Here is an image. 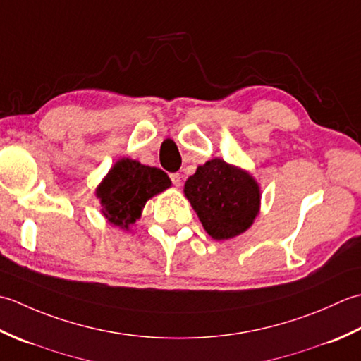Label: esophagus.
Listing matches in <instances>:
<instances>
[{
	"label": "esophagus",
	"mask_w": 361,
	"mask_h": 361,
	"mask_svg": "<svg viewBox=\"0 0 361 361\" xmlns=\"http://www.w3.org/2000/svg\"><path fill=\"white\" fill-rule=\"evenodd\" d=\"M170 179H171V182H173V185H176V187H180V183H182V176H180L179 173H173V174H170Z\"/></svg>",
	"instance_id": "1"
}]
</instances>
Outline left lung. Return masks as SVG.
<instances>
[{"instance_id":"left-lung-1","label":"left lung","mask_w":361,"mask_h":361,"mask_svg":"<svg viewBox=\"0 0 361 361\" xmlns=\"http://www.w3.org/2000/svg\"><path fill=\"white\" fill-rule=\"evenodd\" d=\"M183 193L212 238L229 240L245 232L259 213L260 191L247 173L213 159L197 166Z\"/></svg>"}]
</instances>
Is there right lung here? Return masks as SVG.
I'll use <instances>...</instances> for the list:
<instances>
[{
    "label": "right lung",
    "instance_id": "obj_1",
    "mask_svg": "<svg viewBox=\"0 0 361 361\" xmlns=\"http://www.w3.org/2000/svg\"><path fill=\"white\" fill-rule=\"evenodd\" d=\"M170 185V178L159 168L121 159L98 187L97 196L107 221L128 229L140 218L146 201Z\"/></svg>",
    "mask_w": 361,
    "mask_h": 361
}]
</instances>
